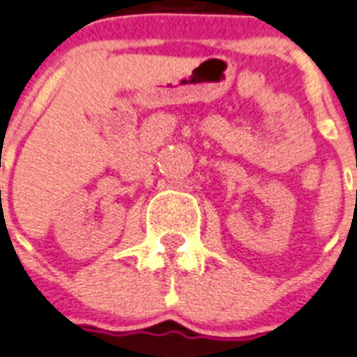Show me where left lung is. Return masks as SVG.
Masks as SVG:
<instances>
[{"label": "left lung", "mask_w": 357, "mask_h": 357, "mask_svg": "<svg viewBox=\"0 0 357 357\" xmlns=\"http://www.w3.org/2000/svg\"><path fill=\"white\" fill-rule=\"evenodd\" d=\"M356 194H357V192H356Z\"/></svg>", "instance_id": "left-lung-1"}]
</instances>
